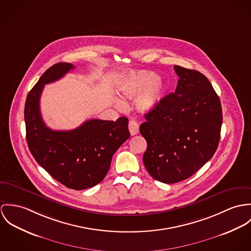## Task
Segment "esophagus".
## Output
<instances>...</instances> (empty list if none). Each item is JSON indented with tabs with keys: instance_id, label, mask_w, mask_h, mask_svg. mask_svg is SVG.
<instances>
[{
	"instance_id": "34e87169",
	"label": "esophagus",
	"mask_w": 251,
	"mask_h": 251,
	"mask_svg": "<svg viewBox=\"0 0 251 251\" xmlns=\"http://www.w3.org/2000/svg\"><path fill=\"white\" fill-rule=\"evenodd\" d=\"M129 131H130V133H131L132 136H135V135L139 134V123L136 122V121H134V120H130V122H129Z\"/></svg>"
}]
</instances>
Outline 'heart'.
<instances>
[{"label": "heart", "mask_w": 251, "mask_h": 251, "mask_svg": "<svg viewBox=\"0 0 251 251\" xmlns=\"http://www.w3.org/2000/svg\"><path fill=\"white\" fill-rule=\"evenodd\" d=\"M119 91L121 96L126 99L139 97L138 109L140 112H147L154 110L160 103L165 91V84L154 72H132L120 84ZM115 103L118 107L123 106L119 100H116Z\"/></svg>", "instance_id": "obj_1"}]
</instances>
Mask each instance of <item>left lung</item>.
<instances>
[{
    "mask_svg": "<svg viewBox=\"0 0 251 251\" xmlns=\"http://www.w3.org/2000/svg\"><path fill=\"white\" fill-rule=\"evenodd\" d=\"M177 87L145 113L139 127L147 142L143 164L157 181L188 179L215 154L221 138V100L202 73L174 65Z\"/></svg>",
    "mask_w": 251,
    "mask_h": 251,
    "instance_id": "1",
    "label": "left lung"
}]
</instances>
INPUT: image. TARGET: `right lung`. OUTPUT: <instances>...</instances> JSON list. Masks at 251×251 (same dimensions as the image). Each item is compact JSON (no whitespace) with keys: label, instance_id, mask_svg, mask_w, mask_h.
Here are the masks:
<instances>
[{"label":"right lung","instance_id":"right-lung-1","mask_svg":"<svg viewBox=\"0 0 251 251\" xmlns=\"http://www.w3.org/2000/svg\"><path fill=\"white\" fill-rule=\"evenodd\" d=\"M74 65L59 62L47 69L28 92L25 104L26 138L35 161L54 179L77 191L94 187L108 173L112 158L130 138L128 118L116 121L90 119L70 131H54L40 113L44 85L62 78Z\"/></svg>","mask_w":251,"mask_h":251}]
</instances>
